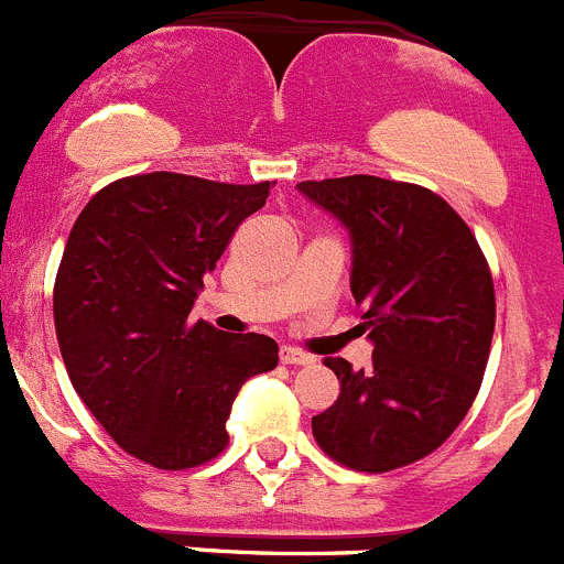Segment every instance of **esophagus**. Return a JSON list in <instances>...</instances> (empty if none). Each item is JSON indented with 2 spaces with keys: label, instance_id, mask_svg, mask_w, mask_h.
<instances>
[{
  "label": "esophagus",
  "instance_id": "esophagus-1",
  "mask_svg": "<svg viewBox=\"0 0 564 564\" xmlns=\"http://www.w3.org/2000/svg\"><path fill=\"white\" fill-rule=\"evenodd\" d=\"M281 361L289 367H300V365H312L314 356L303 354L297 347H281Z\"/></svg>",
  "mask_w": 564,
  "mask_h": 564
}]
</instances>
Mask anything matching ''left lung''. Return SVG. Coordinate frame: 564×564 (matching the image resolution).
Listing matches in <instances>:
<instances>
[{
	"mask_svg": "<svg viewBox=\"0 0 564 564\" xmlns=\"http://www.w3.org/2000/svg\"><path fill=\"white\" fill-rule=\"evenodd\" d=\"M350 236V292L372 367L325 359L341 392L312 417L330 459L387 473L436 451L476 401L496 289L465 219L440 194L372 175L297 183Z\"/></svg>",
	"mask_w": 564,
	"mask_h": 564,
	"instance_id": "1",
	"label": "left lung"
}]
</instances>
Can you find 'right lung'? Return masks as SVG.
I'll return each instance as SVG.
<instances>
[{"mask_svg":"<svg viewBox=\"0 0 564 564\" xmlns=\"http://www.w3.org/2000/svg\"><path fill=\"white\" fill-rule=\"evenodd\" d=\"M267 197V181L150 172L94 194L68 234L52 297L66 372L147 465L186 470L223 454L241 383L275 370L270 336L188 323L203 278Z\"/></svg>","mask_w":564,"mask_h":564,"instance_id":"1","label":"right lung"}]
</instances>
